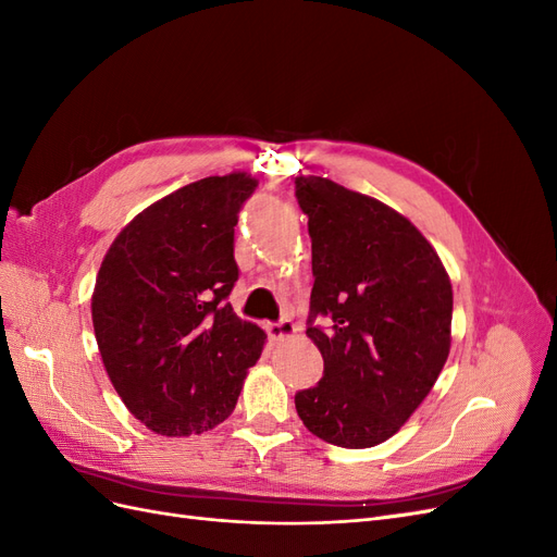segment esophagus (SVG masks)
<instances>
[{
  "label": "esophagus",
  "mask_w": 557,
  "mask_h": 557,
  "mask_svg": "<svg viewBox=\"0 0 557 557\" xmlns=\"http://www.w3.org/2000/svg\"><path fill=\"white\" fill-rule=\"evenodd\" d=\"M267 334H269V339H272V342H285V339H290V336L297 334V327H295L293 320L285 318V320H281V323L267 325Z\"/></svg>",
  "instance_id": "obj_1"
}]
</instances>
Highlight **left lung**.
<instances>
[{
    "label": "left lung",
    "instance_id": "1",
    "mask_svg": "<svg viewBox=\"0 0 557 557\" xmlns=\"http://www.w3.org/2000/svg\"><path fill=\"white\" fill-rule=\"evenodd\" d=\"M295 195L309 215L315 278L307 336L325 362L295 407L318 440L372 448L399 432L442 374L450 278L423 232L383 201L323 176H297Z\"/></svg>",
    "mask_w": 557,
    "mask_h": 557
}]
</instances>
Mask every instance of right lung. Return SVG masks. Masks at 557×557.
<instances>
[{"mask_svg": "<svg viewBox=\"0 0 557 557\" xmlns=\"http://www.w3.org/2000/svg\"><path fill=\"white\" fill-rule=\"evenodd\" d=\"M246 172L183 185L137 213L97 272L92 325L127 411L162 436L221 425L267 334L234 313V225Z\"/></svg>", "mask_w": 557, "mask_h": 557, "instance_id": "add662e5", "label": "right lung"}]
</instances>
